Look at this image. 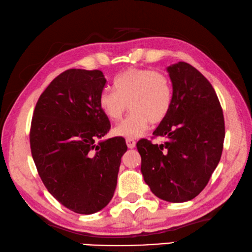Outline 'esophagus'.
Returning <instances> with one entry per match:
<instances>
[{"label":"esophagus","mask_w":252,"mask_h":252,"mask_svg":"<svg viewBox=\"0 0 252 252\" xmlns=\"http://www.w3.org/2000/svg\"><path fill=\"white\" fill-rule=\"evenodd\" d=\"M126 144H127V147L128 148H134L136 146V142L134 139H130V138H127L126 139Z\"/></svg>","instance_id":"esophagus-1"}]
</instances>
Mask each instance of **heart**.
<instances>
[{"label":"heart","instance_id":"heart-1","mask_svg":"<svg viewBox=\"0 0 252 252\" xmlns=\"http://www.w3.org/2000/svg\"><path fill=\"white\" fill-rule=\"evenodd\" d=\"M115 91L104 90L98 105L109 121L117 122L129 106L130 114L114 128L124 138H138L149 123L159 124L173 104V86L164 73L148 68L131 67L114 79Z\"/></svg>","mask_w":252,"mask_h":252}]
</instances>
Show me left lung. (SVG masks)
Segmentation results:
<instances>
[{
	"label": "left lung",
	"instance_id": "1",
	"mask_svg": "<svg viewBox=\"0 0 252 252\" xmlns=\"http://www.w3.org/2000/svg\"><path fill=\"white\" fill-rule=\"evenodd\" d=\"M173 104L154 131L162 144L137 143L142 174L153 193L169 202L191 200L202 191L219 164L224 119L217 94L204 75L178 62L167 67Z\"/></svg>",
	"mask_w": 252,
	"mask_h": 252
}]
</instances>
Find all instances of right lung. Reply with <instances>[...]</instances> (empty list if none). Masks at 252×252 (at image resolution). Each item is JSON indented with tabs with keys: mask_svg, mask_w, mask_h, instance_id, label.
Returning <instances> with one entry per match:
<instances>
[{
	"mask_svg": "<svg viewBox=\"0 0 252 252\" xmlns=\"http://www.w3.org/2000/svg\"><path fill=\"white\" fill-rule=\"evenodd\" d=\"M106 78L98 69H67L51 82L35 106L30 131L32 157L48 192L76 214L108 205L117 185L123 137L95 144L110 129L98 97Z\"/></svg>",
	"mask_w": 252,
	"mask_h": 252,
	"instance_id": "add662e5",
	"label": "right lung"
}]
</instances>
